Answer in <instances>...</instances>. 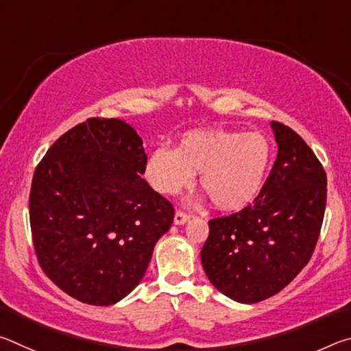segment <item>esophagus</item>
Wrapping results in <instances>:
<instances>
[{
    "label": "esophagus",
    "mask_w": 351,
    "mask_h": 351,
    "mask_svg": "<svg viewBox=\"0 0 351 351\" xmlns=\"http://www.w3.org/2000/svg\"><path fill=\"white\" fill-rule=\"evenodd\" d=\"M190 219V215L189 213H186V212H181V210H176V213H175V224H184V223H187Z\"/></svg>",
    "instance_id": "esophagus-1"
}]
</instances>
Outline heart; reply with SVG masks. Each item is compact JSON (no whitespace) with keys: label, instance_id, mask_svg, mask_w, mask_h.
<instances>
[{"label":"heart","instance_id":"b5f03b06","mask_svg":"<svg viewBox=\"0 0 351 351\" xmlns=\"http://www.w3.org/2000/svg\"><path fill=\"white\" fill-rule=\"evenodd\" d=\"M271 158V141L258 132L193 130L182 134L176 150L154 148L145 176L156 192L176 195L192 186L195 173H201L199 184L213 206L239 210L257 197Z\"/></svg>","mask_w":351,"mask_h":351}]
</instances>
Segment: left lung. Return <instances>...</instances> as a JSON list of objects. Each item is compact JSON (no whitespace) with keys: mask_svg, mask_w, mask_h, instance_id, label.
<instances>
[{"mask_svg":"<svg viewBox=\"0 0 351 351\" xmlns=\"http://www.w3.org/2000/svg\"><path fill=\"white\" fill-rule=\"evenodd\" d=\"M277 159L258 197L209 221L201 263L219 293L257 304L282 291L310 261L322 228L326 175L294 130L271 122Z\"/></svg>","mask_w":351,"mask_h":351,"instance_id":"obj_1","label":"left lung"}]
</instances>
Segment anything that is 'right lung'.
Listing matches in <instances>:
<instances>
[{
  "mask_svg": "<svg viewBox=\"0 0 351 351\" xmlns=\"http://www.w3.org/2000/svg\"><path fill=\"white\" fill-rule=\"evenodd\" d=\"M136 130L91 117L60 136L32 178L29 218L45 274L68 295L112 305L138 287L175 210L148 186Z\"/></svg>",
  "mask_w": 351,
  "mask_h": 351,
  "instance_id": "obj_1",
  "label": "right lung"
}]
</instances>
